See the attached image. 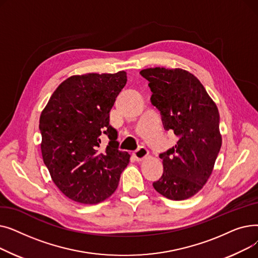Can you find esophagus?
I'll return each instance as SVG.
<instances>
[{"instance_id": "1", "label": "esophagus", "mask_w": 258, "mask_h": 258, "mask_svg": "<svg viewBox=\"0 0 258 258\" xmlns=\"http://www.w3.org/2000/svg\"><path fill=\"white\" fill-rule=\"evenodd\" d=\"M148 151L146 150L145 147H140V148H138V150L135 152L134 154H133V156H134V158L136 159V161H142V160H144L147 156H148Z\"/></svg>"}]
</instances>
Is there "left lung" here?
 Instances as JSON below:
<instances>
[{"label": "left lung", "instance_id": "left-lung-1", "mask_svg": "<svg viewBox=\"0 0 258 258\" xmlns=\"http://www.w3.org/2000/svg\"><path fill=\"white\" fill-rule=\"evenodd\" d=\"M140 74L150 81L151 101L160 111L164 128L179 138L160 154L163 174L153 186L169 200L191 198L208 181L221 150L218 106L201 81L186 70L157 67Z\"/></svg>", "mask_w": 258, "mask_h": 258}]
</instances>
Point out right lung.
<instances>
[{
  "label": "right lung",
  "mask_w": 258,
  "mask_h": 258,
  "mask_svg": "<svg viewBox=\"0 0 258 258\" xmlns=\"http://www.w3.org/2000/svg\"><path fill=\"white\" fill-rule=\"evenodd\" d=\"M126 84V72L67 78L40 114V150L52 181L72 201L97 204L117 189L130 155L118 150L110 111ZM110 140L104 150L101 139Z\"/></svg>",
  "instance_id": "right-lung-1"
}]
</instances>
